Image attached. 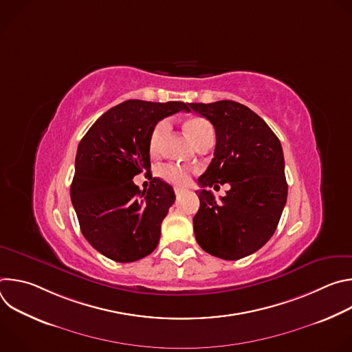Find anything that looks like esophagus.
I'll use <instances>...</instances> for the list:
<instances>
[{"label":"esophagus","instance_id":"esophagus-1","mask_svg":"<svg viewBox=\"0 0 352 352\" xmlns=\"http://www.w3.org/2000/svg\"><path fill=\"white\" fill-rule=\"evenodd\" d=\"M184 192H185V189H184V188H175V195H177V196L182 195Z\"/></svg>","mask_w":352,"mask_h":352}]
</instances>
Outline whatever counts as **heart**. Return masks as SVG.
<instances>
[{
  "mask_svg": "<svg viewBox=\"0 0 352 352\" xmlns=\"http://www.w3.org/2000/svg\"><path fill=\"white\" fill-rule=\"evenodd\" d=\"M184 128H185L186 133L189 135V138L192 139V142L196 146L202 143L204 140L209 139V138H214V131H213L212 124L208 120L202 118V117H192V118L186 120L185 124H184ZM168 129H170V124H168L167 120H163V121H160L155 125V128H153V131H152V133H150V138H148V148L153 155L159 153V150L163 144V140H164ZM162 174L170 182L178 184V185L186 184L190 178V174H189L188 170L179 168V167H175V166L163 167Z\"/></svg>",
  "mask_w": 352,
  "mask_h": 352,
  "instance_id": "obj_1",
  "label": "heart"
}]
</instances>
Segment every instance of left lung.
Returning <instances> with one entry per match:
<instances>
[{
  "label": "left lung",
  "mask_w": 352,
  "mask_h": 352,
  "mask_svg": "<svg viewBox=\"0 0 352 352\" xmlns=\"http://www.w3.org/2000/svg\"><path fill=\"white\" fill-rule=\"evenodd\" d=\"M216 131L214 157L197 182L200 206L193 217L197 243L208 254L238 261L256 252L274 234L287 202L288 185L278 138L246 106L220 100L190 103ZM230 182L216 201L208 186Z\"/></svg>",
  "instance_id": "obj_1"
}]
</instances>
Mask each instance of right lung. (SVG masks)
Segmentation results:
<instances>
[{
    "instance_id": "right-lung-1",
    "label": "right lung",
    "mask_w": 352,
    "mask_h": 352,
    "mask_svg": "<svg viewBox=\"0 0 352 352\" xmlns=\"http://www.w3.org/2000/svg\"><path fill=\"white\" fill-rule=\"evenodd\" d=\"M181 102L128 100L104 113L82 138L71 185L80 231L106 258L129 263L156 249L162 223L174 204L173 186L152 178L140 190L133 177L150 173L148 138L155 125L178 111Z\"/></svg>"
}]
</instances>
